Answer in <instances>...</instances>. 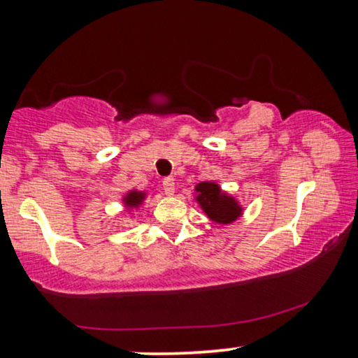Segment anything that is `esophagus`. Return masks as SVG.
<instances>
[{
  "label": "esophagus",
  "instance_id": "34e87169",
  "mask_svg": "<svg viewBox=\"0 0 358 358\" xmlns=\"http://www.w3.org/2000/svg\"><path fill=\"white\" fill-rule=\"evenodd\" d=\"M162 186H164L165 194L172 196V194L175 193V180H173V177H167V178H164V181H162Z\"/></svg>",
  "mask_w": 358,
  "mask_h": 358
}]
</instances>
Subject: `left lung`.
I'll use <instances>...</instances> for the list:
<instances>
[{
  "label": "left lung",
  "instance_id": "left-lung-1",
  "mask_svg": "<svg viewBox=\"0 0 358 358\" xmlns=\"http://www.w3.org/2000/svg\"><path fill=\"white\" fill-rule=\"evenodd\" d=\"M197 197L202 210L207 213V217L212 218L217 223H231L233 220L241 215V207L233 197L222 194L220 186L215 183H199L196 186Z\"/></svg>",
  "mask_w": 358,
  "mask_h": 358
}]
</instances>
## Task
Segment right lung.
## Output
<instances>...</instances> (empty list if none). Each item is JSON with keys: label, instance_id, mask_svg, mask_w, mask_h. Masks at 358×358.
Here are the masks:
<instances>
[{"label": "right lung", "instance_id": "1", "mask_svg": "<svg viewBox=\"0 0 358 358\" xmlns=\"http://www.w3.org/2000/svg\"><path fill=\"white\" fill-rule=\"evenodd\" d=\"M143 199H145V193H140V191H130V193L125 196L124 201L128 207H136L141 204Z\"/></svg>", "mask_w": 358, "mask_h": 358}]
</instances>
